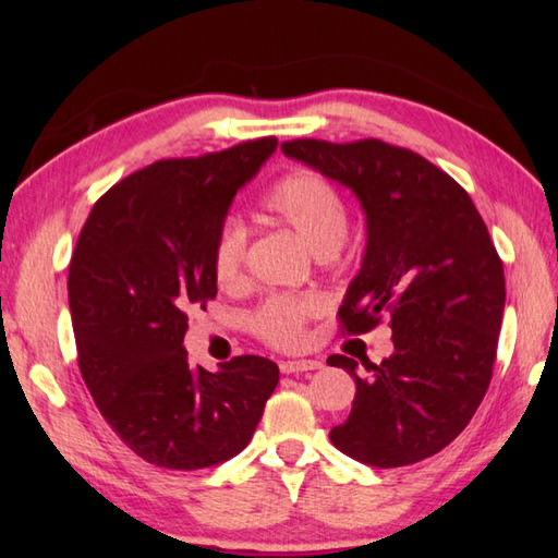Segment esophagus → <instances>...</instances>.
<instances>
[{
    "label": "esophagus",
    "mask_w": 558,
    "mask_h": 558,
    "mask_svg": "<svg viewBox=\"0 0 558 558\" xmlns=\"http://www.w3.org/2000/svg\"><path fill=\"white\" fill-rule=\"evenodd\" d=\"M322 362L318 360H288V362H280V372L282 374H298V372H314V369H322Z\"/></svg>",
    "instance_id": "1"
}]
</instances>
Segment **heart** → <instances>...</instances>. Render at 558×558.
<instances>
[{
	"instance_id": "1",
	"label": "heart",
	"mask_w": 558,
	"mask_h": 558,
	"mask_svg": "<svg viewBox=\"0 0 558 558\" xmlns=\"http://www.w3.org/2000/svg\"><path fill=\"white\" fill-rule=\"evenodd\" d=\"M264 208L300 236L316 256L333 254L348 234V206L326 177L294 170L268 189ZM246 230L240 220L225 218L210 248L213 280L234 290L244 280ZM324 312L316 294H272L248 314V330L276 350H298L306 342V324Z\"/></svg>"
}]
</instances>
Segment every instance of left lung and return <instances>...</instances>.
<instances>
[{"label": "left lung", "instance_id": "8db88e82", "mask_svg": "<svg viewBox=\"0 0 558 558\" xmlns=\"http://www.w3.org/2000/svg\"><path fill=\"white\" fill-rule=\"evenodd\" d=\"M286 156L350 186L366 213V252L338 312L360 336L386 316L381 364L330 354L357 384L350 417L330 429L342 453L402 468L446 448L487 393L506 302L504 264L470 194L408 148L378 138H294Z\"/></svg>", "mask_w": 558, "mask_h": 558}]
</instances>
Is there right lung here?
Here are the masks:
<instances>
[{"label": "right lung", "mask_w": 558, "mask_h": 558, "mask_svg": "<svg viewBox=\"0 0 558 558\" xmlns=\"http://www.w3.org/2000/svg\"><path fill=\"white\" fill-rule=\"evenodd\" d=\"M264 136L201 158L158 160L105 192L69 264L78 369L114 434L150 465L201 470L246 448L278 364L242 354L189 364V312L218 286L210 248L236 189L276 150Z\"/></svg>", "instance_id": "obj_1"}]
</instances>
